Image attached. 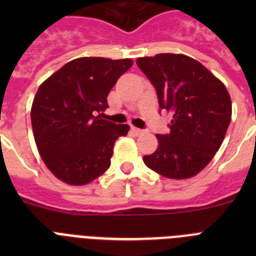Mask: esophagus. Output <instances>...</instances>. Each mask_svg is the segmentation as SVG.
Here are the masks:
<instances>
[{
  "label": "esophagus",
  "instance_id": "obj_1",
  "mask_svg": "<svg viewBox=\"0 0 256 256\" xmlns=\"http://www.w3.org/2000/svg\"><path fill=\"white\" fill-rule=\"evenodd\" d=\"M130 130H132V132L134 133V134H137V136H140V134H142V133H144V130L136 128V126H132V128H130Z\"/></svg>",
  "mask_w": 256,
  "mask_h": 256
}]
</instances>
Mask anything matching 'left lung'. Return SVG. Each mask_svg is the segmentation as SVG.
Returning a JSON list of instances; mask_svg holds the SVG:
<instances>
[{
	"instance_id": "left-lung-1",
	"label": "left lung",
	"mask_w": 256,
	"mask_h": 256,
	"mask_svg": "<svg viewBox=\"0 0 256 256\" xmlns=\"http://www.w3.org/2000/svg\"><path fill=\"white\" fill-rule=\"evenodd\" d=\"M156 90L160 110L173 115L168 134H156L158 150L146 166L173 180L194 177L214 158L232 115L227 88L198 61L180 54L137 58Z\"/></svg>"
}]
</instances>
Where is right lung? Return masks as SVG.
<instances>
[{
  "instance_id": "obj_1",
  "label": "right lung",
  "mask_w": 256,
  "mask_h": 256,
  "mask_svg": "<svg viewBox=\"0 0 256 256\" xmlns=\"http://www.w3.org/2000/svg\"><path fill=\"white\" fill-rule=\"evenodd\" d=\"M130 58H79L52 74L38 88L30 119L44 164L58 180L82 186L110 166L114 144L128 124L101 119L108 94L132 66Z\"/></svg>"
}]
</instances>
